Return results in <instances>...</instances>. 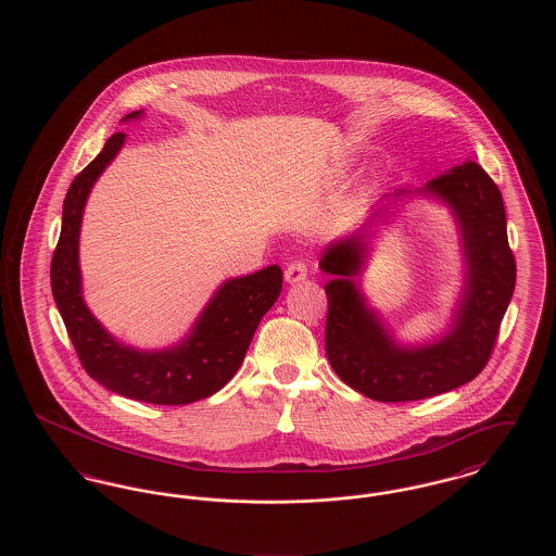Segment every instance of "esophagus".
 Segmentation results:
<instances>
[{"mask_svg":"<svg viewBox=\"0 0 556 556\" xmlns=\"http://www.w3.org/2000/svg\"><path fill=\"white\" fill-rule=\"evenodd\" d=\"M308 277V265L304 261H293L286 268V281L288 283H302Z\"/></svg>","mask_w":556,"mask_h":556,"instance_id":"1","label":"esophagus"}]
</instances>
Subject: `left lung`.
I'll return each mask as SVG.
<instances>
[{
	"mask_svg": "<svg viewBox=\"0 0 556 556\" xmlns=\"http://www.w3.org/2000/svg\"><path fill=\"white\" fill-rule=\"evenodd\" d=\"M446 202L463 236L467 281L450 331L433 344H396L370 311L352 277L361 273L372 225L388 220V204L350 238L331 241L320 268L325 286V350L338 377L352 390L379 402L438 396L476 379L488 365L504 313L515 290L517 266L506 236L503 193L477 162L452 166L421 189ZM404 191H397L400 198Z\"/></svg>",
	"mask_w": 556,
	"mask_h": 556,
	"instance_id": "8db88e82",
	"label": "left lung"
}]
</instances>
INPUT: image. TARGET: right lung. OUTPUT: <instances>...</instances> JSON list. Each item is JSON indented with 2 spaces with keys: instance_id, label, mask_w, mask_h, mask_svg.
Segmentation results:
<instances>
[{
  "instance_id": "add662e5",
  "label": "right lung",
  "mask_w": 556,
  "mask_h": 556,
  "mask_svg": "<svg viewBox=\"0 0 556 556\" xmlns=\"http://www.w3.org/2000/svg\"><path fill=\"white\" fill-rule=\"evenodd\" d=\"M141 110L123 121L139 118ZM114 132L68 187L62 229L52 256V293L80 365L91 379L121 396L179 406L216 394L238 372L254 331L277 302L283 273L277 265L225 281L212 295L181 344L168 350H135L116 342L93 317L80 291L79 233L87 195L125 143Z\"/></svg>"
}]
</instances>
